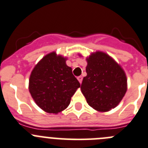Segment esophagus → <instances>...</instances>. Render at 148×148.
Returning a JSON list of instances; mask_svg holds the SVG:
<instances>
[{
  "instance_id": "esophagus-1",
  "label": "esophagus",
  "mask_w": 148,
  "mask_h": 148,
  "mask_svg": "<svg viewBox=\"0 0 148 148\" xmlns=\"http://www.w3.org/2000/svg\"><path fill=\"white\" fill-rule=\"evenodd\" d=\"M77 79H78L79 82H80V83H82V76H79V77H77Z\"/></svg>"
}]
</instances>
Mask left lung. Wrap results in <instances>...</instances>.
<instances>
[{
  "mask_svg": "<svg viewBox=\"0 0 148 148\" xmlns=\"http://www.w3.org/2000/svg\"><path fill=\"white\" fill-rule=\"evenodd\" d=\"M87 60V76L81 85V90L87 102L91 107L100 112L114 108L126 92L125 72L103 52L92 54Z\"/></svg>",
  "mask_w": 148,
  "mask_h": 148,
  "instance_id": "obj_1",
  "label": "left lung"
}]
</instances>
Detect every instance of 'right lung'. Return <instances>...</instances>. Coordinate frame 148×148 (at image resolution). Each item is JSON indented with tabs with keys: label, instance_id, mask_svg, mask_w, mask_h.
<instances>
[{
	"label": "right lung",
	"instance_id": "1",
	"mask_svg": "<svg viewBox=\"0 0 148 148\" xmlns=\"http://www.w3.org/2000/svg\"><path fill=\"white\" fill-rule=\"evenodd\" d=\"M80 84L66 64V58L55 52L47 55L31 72L29 91L37 105L49 113H58L69 105Z\"/></svg>",
	"mask_w": 148,
	"mask_h": 148
}]
</instances>
